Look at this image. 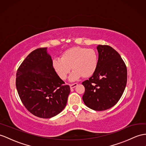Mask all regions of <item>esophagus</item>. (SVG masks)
Returning a JSON list of instances; mask_svg holds the SVG:
<instances>
[{"mask_svg":"<svg viewBox=\"0 0 146 146\" xmlns=\"http://www.w3.org/2000/svg\"><path fill=\"white\" fill-rule=\"evenodd\" d=\"M77 85V83H75V84H70V88H75L76 86Z\"/></svg>","mask_w":146,"mask_h":146,"instance_id":"34e87169","label":"esophagus"}]
</instances>
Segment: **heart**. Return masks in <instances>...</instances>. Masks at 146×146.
<instances>
[{
    "label": "heart",
    "instance_id": "b5f03b06",
    "mask_svg": "<svg viewBox=\"0 0 146 146\" xmlns=\"http://www.w3.org/2000/svg\"><path fill=\"white\" fill-rule=\"evenodd\" d=\"M98 58L97 53L93 49L82 47H73L62 52L61 58L52 60V67L55 72L62 80H66L72 71L69 79L74 81L81 77H90L97 69Z\"/></svg>",
    "mask_w": 146,
    "mask_h": 146
}]
</instances>
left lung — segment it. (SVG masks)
<instances>
[{"instance_id":"1","label":"left lung","mask_w":146,"mask_h":146,"mask_svg":"<svg viewBox=\"0 0 146 146\" xmlns=\"http://www.w3.org/2000/svg\"><path fill=\"white\" fill-rule=\"evenodd\" d=\"M97 69L82 85V100L87 106L95 111H104L115 105L125 89L127 69L119 53L111 46L98 45Z\"/></svg>"}]
</instances>
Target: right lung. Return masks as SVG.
Instances as JSON below:
<instances>
[{
    "label": "right lung",
    "instance_id": "1",
    "mask_svg": "<svg viewBox=\"0 0 146 146\" xmlns=\"http://www.w3.org/2000/svg\"><path fill=\"white\" fill-rule=\"evenodd\" d=\"M47 48L30 53L19 67L17 90L31 113L42 118L58 115L66 107L70 87L56 74Z\"/></svg>",
    "mask_w": 146,
    "mask_h": 146
}]
</instances>
